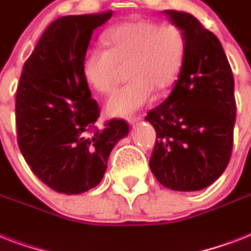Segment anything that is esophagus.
<instances>
[{
    "label": "esophagus",
    "mask_w": 251,
    "mask_h": 251,
    "mask_svg": "<svg viewBox=\"0 0 251 251\" xmlns=\"http://www.w3.org/2000/svg\"><path fill=\"white\" fill-rule=\"evenodd\" d=\"M142 120L141 116H131V117L127 118V121H129L130 125H135L137 122H139Z\"/></svg>",
    "instance_id": "1"
}]
</instances>
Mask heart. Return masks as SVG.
I'll use <instances>...</instances> for the list:
<instances>
[{
	"label": "heart",
	"instance_id": "heart-1",
	"mask_svg": "<svg viewBox=\"0 0 251 251\" xmlns=\"http://www.w3.org/2000/svg\"><path fill=\"white\" fill-rule=\"evenodd\" d=\"M106 49L91 48L84 54L82 73L94 90L106 94L118 79L120 66H127L130 82L106 100L110 116L124 117L152 101L153 88L165 91L175 84L186 54V36L175 25L152 21L126 22L101 37Z\"/></svg>",
	"mask_w": 251,
	"mask_h": 251
}]
</instances>
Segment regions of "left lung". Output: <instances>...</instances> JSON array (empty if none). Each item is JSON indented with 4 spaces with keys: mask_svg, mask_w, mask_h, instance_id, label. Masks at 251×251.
Segmentation results:
<instances>
[{
    "mask_svg": "<svg viewBox=\"0 0 251 251\" xmlns=\"http://www.w3.org/2000/svg\"><path fill=\"white\" fill-rule=\"evenodd\" d=\"M186 36V54L171 95L145 120L156 131L150 168L163 186L197 191L226 171L236 122L234 79L214 33L191 14L161 11Z\"/></svg>",
    "mask_w": 251,
    "mask_h": 251,
    "instance_id": "1",
    "label": "left lung"
}]
</instances>
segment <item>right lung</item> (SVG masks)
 <instances>
[{
    "label": "right lung",
    "mask_w": 251,
    "mask_h": 251,
    "mask_svg": "<svg viewBox=\"0 0 251 251\" xmlns=\"http://www.w3.org/2000/svg\"><path fill=\"white\" fill-rule=\"evenodd\" d=\"M112 11L61 17L50 23L25 61L18 84V145L27 164L54 191L80 194L98 186L110 151L129 134L127 122L96 121L82 62L92 33Z\"/></svg>",
    "instance_id": "obj_1"
}]
</instances>
